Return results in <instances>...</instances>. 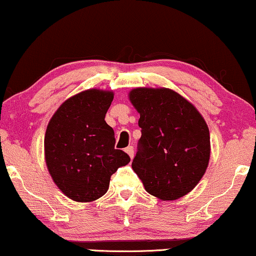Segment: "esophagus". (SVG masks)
I'll return each mask as SVG.
<instances>
[{
	"instance_id": "1",
	"label": "esophagus",
	"mask_w": 256,
	"mask_h": 256,
	"mask_svg": "<svg viewBox=\"0 0 256 256\" xmlns=\"http://www.w3.org/2000/svg\"><path fill=\"white\" fill-rule=\"evenodd\" d=\"M125 151H126V154H128V156H130V158H134V146H128L125 148Z\"/></svg>"
}]
</instances>
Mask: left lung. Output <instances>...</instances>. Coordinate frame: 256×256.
<instances>
[{
	"label": "left lung",
	"instance_id": "8db88e82",
	"mask_svg": "<svg viewBox=\"0 0 256 256\" xmlns=\"http://www.w3.org/2000/svg\"><path fill=\"white\" fill-rule=\"evenodd\" d=\"M132 105L142 137L132 169L151 195L174 200L190 192L204 174L210 136L200 112L169 88H136Z\"/></svg>",
	"mask_w": 256,
	"mask_h": 256
}]
</instances>
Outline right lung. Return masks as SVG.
I'll return each instance as SVG.
<instances>
[{"label": "right lung", "mask_w": 256, "mask_h": 256, "mask_svg": "<svg viewBox=\"0 0 256 256\" xmlns=\"http://www.w3.org/2000/svg\"><path fill=\"white\" fill-rule=\"evenodd\" d=\"M112 100L108 90H84L67 99L48 122V171L61 192L76 202L105 195L112 174L130 162L126 152L114 148V131L105 122Z\"/></svg>", "instance_id": "add662e5"}]
</instances>
